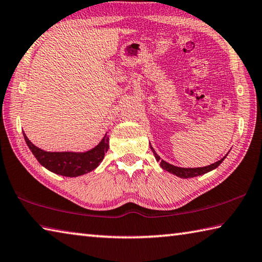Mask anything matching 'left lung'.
Returning <instances> with one entry per match:
<instances>
[{
  "label": "left lung",
  "instance_id": "obj_1",
  "mask_svg": "<svg viewBox=\"0 0 262 262\" xmlns=\"http://www.w3.org/2000/svg\"><path fill=\"white\" fill-rule=\"evenodd\" d=\"M150 147H151L152 152H154V155H155V157H156L157 161H159V163H160V167L163 168V169H165V170H167V172H169V173L177 175V177H179V178H181V179L194 178V177H199V175H203V174H205V173L211 172V170L215 169V168L217 167V166L220 165V164L222 163V161L225 160L226 157H227V155H226L225 157H223L222 159L216 161V163H214V164H212V165H208V166H205V167L184 168V167H178V166H174V165H172V164L166 163L165 160L160 159V157L156 154V151H155L154 147H152L151 145H150Z\"/></svg>",
  "mask_w": 262,
  "mask_h": 262
}]
</instances>
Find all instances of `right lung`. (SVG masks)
Wrapping results in <instances>:
<instances>
[{
  "label": "right lung",
  "mask_w": 262,
  "mask_h": 262,
  "mask_svg": "<svg viewBox=\"0 0 262 262\" xmlns=\"http://www.w3.org/2000/svg\"><path fill=\"white\" fill-rule=\"evenodd\" d=\"M23 135L32 154L45 168L57 175L68 178L81 177L97 168L108 149L107 133L96 146L84 152L45 151L33 144L24 132Z\"/></svg>",
  "instance_id": "add662e5"
}]
</instances>
